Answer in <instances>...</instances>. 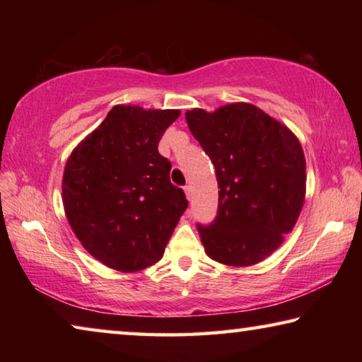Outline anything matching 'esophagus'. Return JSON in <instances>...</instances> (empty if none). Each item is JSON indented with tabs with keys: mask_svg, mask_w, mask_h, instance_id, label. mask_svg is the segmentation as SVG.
Masks as SVG:
<instances>
[{
	"mask_svg": "<svg viewBox=\"0 0 362 362\" xmlns=\"http://www.w3.org/2000/svg\"><path fill=\"white\" fill-rule=\"evenodd\" d=\"M183 189H185L187 198H188V199H192V193H193V188H192V185H187V187L183 188Z\"/></svg>",
	"mask_w": 362,
	"mask_h": 362,
	"instance_id": "esophagus-1",
	"label": "esophagus"
}]
</instances>
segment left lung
<instances>
[{
    "label": "left lung",
    "mask_w": 362,
    "mask_h": 362,
    "mask_svg": "<svg viewBox=\"0 0 362 362\" xmlns=\"http://www.w3.org/2000/svg\"><path fill=\"white\" fill-rule=\"evenodd\" d=\"M189 131L216 168L218 211L198 225L206 254L228 267L272 255L302 212L306 164L298 139L259 107L235 102L185 113Z\"/></svg>",
    "instance_id": "obj_1"
}]
</instances>
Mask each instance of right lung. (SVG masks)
<instances>
[{
    "label": "right lung",
    "mask_w": 362,
    "mask_h": 362,
    "mask_svg": "<svg viewBox=\"0 0 362 362\" xmlns=\"http://www.w3.org/2000/svg\"><path fill=\"white\" fill-rule=\"evenodd\" d=\"M180 110L115 105L66 159L64 209L88 252L121 273L161 260L188 207L170 183V163L158 153Z\"/></svg>",
    "instance_id": "right-lung-1"
}]
</instances>
